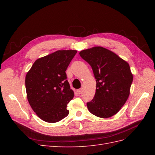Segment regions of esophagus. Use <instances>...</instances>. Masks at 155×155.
Returning <instances> with one entry per match:
<instances>
[{"label":"esophagus","instance_id":"esophagus-1","mask_svg":"<svg viewBox=\"0 0 155 155\" xmlns=\"http://www.w3.org/2000/svg\"><path fill=\"white\" fill-rule=\"evenodd\" d=\"M82 91H83L82 88H79V89H78V90H77V92L78 93V94H81L82 93Z\"/></svg>","mask_w":155,"mask_h":155}]
</instances>
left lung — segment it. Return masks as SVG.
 Returning a JSON list of instances; mask_svg holds the SVG:
<instances>
[{
    "instance_id": "1",
    "label": "left lung",
    "mask_w": 155,
    "mask_h": 155,
    "mask_svg": "<svg viewBox=\"0 0 155 155\" xmlns=\"http://www.w3.org/2000/svg\"><path fill=\"white\" fill-rule=\"evenodd\" d=\"M79 55L91 66L96 81L95 96L87 104L88 110L101 118L114 116L129 96L133 79L129 64L101 46L83 50Z\"/></svg>"
}]
</instances>
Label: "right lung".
Returning a JSON list of instances; mask_svg holds the SVG:
<instances>
[{
	"label": "right lung",
	"mask_w": 155,
	"mask_h": 155,
	"mask_svg": "<svg viewBox=\"0 0 155 155\" xmlns=\"http://www.w3.org/2000/svg\"><path fill=\"white\" fill-rule=\"evenodd\" d=\"M77 50H58L37 59L27 72V99L38 117L55 123L69 114L67 107L74 93L65 71Z\"/></svg>",
	"instance_id": "add662e5"
}]
</instances>
